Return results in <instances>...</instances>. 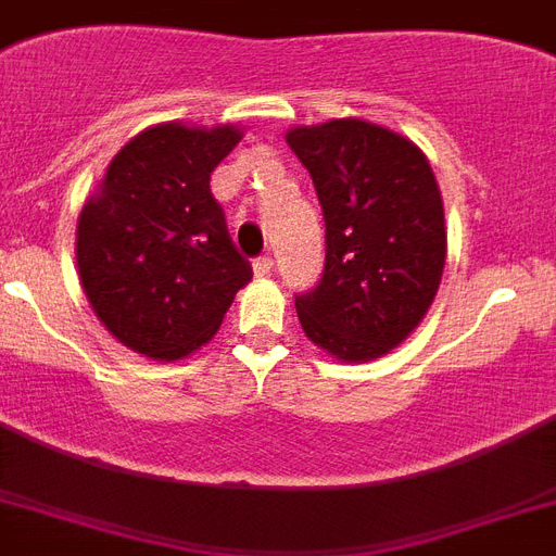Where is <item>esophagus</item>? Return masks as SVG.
<instances>
[{
	"label": "esophagus",
	"instance_id": "esophagus-1",
	"mask_svg": "<svg viewBox=\"0 0 556 556\" xmlns=\"http://www.w3.org/2000/svg\"><path fill=\"white\" fill-rule=\"evenodd\" d=\"M254 274L260 279L270 277V274H274V260H270V256H260V260L254 263Z\"/></svg>",
	"mask_w": 556,
	"mask_h": 556
}]
</instances>
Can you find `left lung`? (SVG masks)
Here are the masks:
<instances>
[{"instance_id": "left-lung-1", "label": "left lung", "mask_w": 556, "mask_h": 556, "mask_svg": "<svg viewBox=\"0 0 556 556\" xmlns=\"http://www.w3.org/2000/svg\"><path fill=\"white\" fill-rule=\"evenodd\" d=\"M286 142L308 168L325 216V270L296 296L302 331L342 363L403 345L445 268V211L426 153L377 122L300 125Z\"/></svg>"}]
</instances>
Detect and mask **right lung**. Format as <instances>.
<instances>
[{
  "instance_id": "1",
  "label": "right lung",
  "mask_w": 556,
  "mask_h": 556,
  "mask_svg": "<svg viewBox=\"0 0 556 556\" xmlns=\"http://www.w3.org/2000/svg\"><path fill=\"white\" fill-rule=\"evenodd\" d=\"M237 125L160 122L122 146L76 223V270L90 308L125 349L174 363L205 345L251 282L211 174Z\"/></svg>"
}]
</instances>
